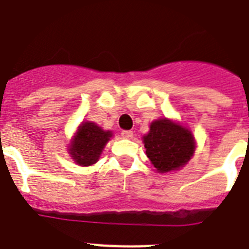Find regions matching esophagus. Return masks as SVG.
<instances>
[{"label":"esophagus","mask_w":249,"mask_h":249,"mask_svg":"<svg viewBox=\"0 0 249 249\" xmlns=\"http://www.w3.org/2000/svg\"><path fill=\"white\" fill-rule=\"evenodd\" d=\"M121 134H122L123 138H132L133 137V132L132 131H123Z\"/></svg>","instance_id":"1"}]
</instances>
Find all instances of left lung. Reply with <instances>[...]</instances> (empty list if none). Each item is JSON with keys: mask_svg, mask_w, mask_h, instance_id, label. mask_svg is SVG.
I'll list each match as a JSON object with an SVG mask.
<instances>
[{"mask_svg": "<svg viewBox=\"0 0 249 249\" xmlns=\"http://www.w3.org/2000/svg\"><path fill=\"white\" fill-rule=\"evenodd\" d=\"M142 141L145 154L160 174L178 172L195 154L196 141L193 132L172 118L153 121Z\"/></svg>", "mask_w": 249, "mask_h": 249, "instance_id": "left-lung-1", "label": "left lung"}]
</instances>
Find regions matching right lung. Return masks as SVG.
<instances>
[{"label":"right lung","instance_id":"1","mask_svg":"<svg viewBox=\"0 0 249 249\" xmlns=\"http://www.w3.org/2000/svg\"><path fill=\"white\" fill-rule=\"evenodd\" d=\"M112 136V131H105L91 121H83L70 140L68 153L77 165H93L99 161L104 148Z\"/></svg>","mask_w":249,"mask_h":249}]
</instances>
